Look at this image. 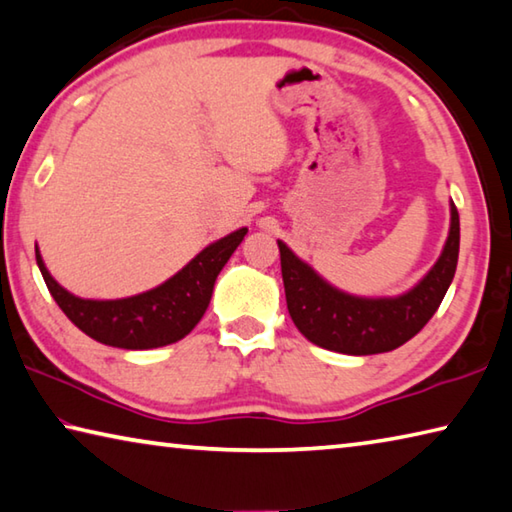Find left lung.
Instances as JSON below:
<instances>
[{"instance_id": "obj_1", "label": "left lung", "mask_w": 512, "mask_h": 512, "mask_svg": "<svg viewBox=\"0 0 512 512\" xmlns=\"http://www.w3.org/2000/svg\"><path fill=\"white\" fill-rule=\"evenodd\" d=\"M452 207L447 244L431 271L397 298H357L327 284L314 268L280 246L284 293L300 334L325 350L341 354H379L400 348L429 323L454 280L461 223Z\"/></svg>"}]
</instances>
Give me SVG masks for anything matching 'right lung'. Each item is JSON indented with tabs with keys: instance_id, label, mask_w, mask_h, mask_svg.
Here are the masks:
<instances>
[{
	"instance_id": "1",
	"label": "right lung",
	"mask_w": 512,
	"mask_h": 512,
	"mask_svg": "<svg viewBox=\"0 0 512 512\" xmlns=\"http://www.w3.org/2000/svg\"><path fill=\"white\" fill-rule=\"evenodd\" d=\"M246 232L248 228H241L214 241L160 287L121 300L74 296L51 277L38 248L36 262L58 307L90 339L112 348L151 350L176 343L192 332L210 305L216 275L244 241Z\"/></svg>"
}]
</instances>
